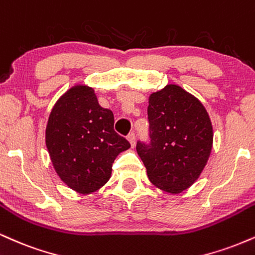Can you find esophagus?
<instances>
[{
    "label": "esophagus",
    "mask_w": 255,
    "mask_h": 255,
    "mask_svg": "<svg viewBox=\"0 0 255 255\" xmlns=\"http://www.w3.org/2000/svg\"><path fill=\"white\" fill-rule=\"evenodd\" d=\"M128 142H130V144H131V146H134V143H136V136H134V133L133 132H131L130 134H128Z\"/></svg>",
    "instance_id": "obj_1"
}]
</instances>
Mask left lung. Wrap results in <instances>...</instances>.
<instances>
[{
	"label": "left lung",
	"instance_id": "1",
	"mask_svg": "<svg viewBox=\"0 0 255 255\" xmlns=\"http://www.w3.org/2000/svg\"><path fill=\"white\" fill-rule=\"evenodd\" d=\"M150 144L137 143L151 184L170 194L192 186L208 163L214 142L205 107L178 85L149 95Z\"/></svg>",
	"mask_w": 255,
	"mask_h": 255
}]
</instances>
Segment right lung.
I'll use <instances>...</instances> for the list:
<instances>
[{"label": "right lung", "instance_id": "add662e5", "mask_svg": "<svg viewBox=\"0 0 255 255\" xmlns=\"http://www.w3.org/2000/svg\"><path fill=\"white\" fill-rule=\"evenodd\" d=\"M112 111L103 109L94 89L75 85L51 110L45 143L57 175L80 194H91L110 180L116 157L130 143L115 128Z\"/></svg>", "mask_w": 255, "mask_h": 255}]
</instances>
